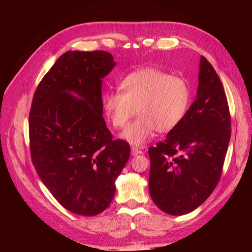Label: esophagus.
<instances>
[{"mask_svg": "<svg viewBox=\"0 0 252 252\" xmlns=\"http://www.w3.org/2000/svg\"><path fill=\"white\" fill-rule=\"evenodd\" d=\"M131 154L133 155V156H137V155L143 154V151H141V149H138L136 147H132L131 148Z\"/></svg>", "mask_w": 252, "mask_h": 252, "instance_id": "1", "label": "esophagus"}]
</instances>
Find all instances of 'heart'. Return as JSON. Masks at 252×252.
Returning a JSON list of instances; mask_svg holds the SVG:
<instances>
[{"label": "heart", "mask_w": 252, "mask_h": 252, "mask_svg": "<svg viewBox=\"0 0 252 252\" xmlns=\"http://www.w3.org/2000/svg\"><path fill=\"white\" fill-rule=\"evenodd\" d=\"M119 93H106L101 104L107 118L117 129H125L123 140L142 146L156 130L167 133L178 126L187 114L191 98L189 83L183 77L171 76L156 68L133 71L118 84Z\"/></svg>", "instance_id": "heart-1"}]
</instances>
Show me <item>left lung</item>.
<instances>
[{"mask_svg": "<svg viewBox=\"0 0 252 252\" xmlns=\"http://www.w3.org/2000/svg\"><path fill=\"white\" fill-rule=\"evenodd\" d=\"M197 96L180 125L148 149L149 194L168 215L199 207L220 181L231 138V115L215 68L200 57Z\"/></svg>", "mask_w": 252, "mask_h": 252, "instance_id": "8db88e82", "label": "left lung"}]
</instances>
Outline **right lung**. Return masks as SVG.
I'll use <instances>...</instances> for the list:
<instances>
[{"instance_id": "add662e5", "label": "right lung", "mask_w": 252, "mask_h": 252, "mask_svg": "<svg viewBox=\"0 0 252 252\" xmlns=\"http://www.w3.org/2000/svg\"><path fill=\"white\" fill-rule=\"evenodd\" d=\"M115 65L104 51H68L32 99V163L55 199L80 216L99 215L110 205L115 181L130 157L129 143L112 140L103 118L101 79Z\"/></svg>"}]
</instances>
